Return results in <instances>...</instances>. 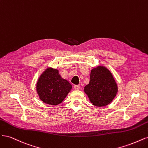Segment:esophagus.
<instances>
[{"label": "esophagus", "mask_w": 148, "mask_h": 148, "mask_svg": "<svg viewBox=\"0 0 148 148\" xmlns=\"http://www.w3.org/2000/svg\"><path fill=\"white\" fill-rule=\"evenodd\" d=\"M79 87L80 86H79V85H75L73 88H74V89H75V90H78V89H79Z\"/></svg>", "instance_id": "34e87169"}]
</instances>
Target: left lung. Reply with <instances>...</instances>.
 I'll return each instance as SVG.
<instances>
[{"label": "left lung", "mask_w": 148, "mask_h": 148, "mask_svg": "<svg viewBox=\"0 0 148 148\" xmlns=\"http://www.w3.org/2000/svg\"><path fill=\"white\" fill-rule=\"evenodd\" d=\"M84 91L92 105L102 107L113 101L118 87L110 71L104 66H97L91 70L90 81Z\"/></svg>", "instance_id": "obj_1"}]
</instances>
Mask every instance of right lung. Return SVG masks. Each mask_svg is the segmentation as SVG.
Returning a JSON list of instances; mask_svg holds the SVG:
<instances>
[{"label": "right lung", "mask_w": 148, "mask_h": 148, "mask_svg": "<svg viewBox=\"0 0 148 148\" xmlns=\"http://www.w3.org/2000/svg\"><path fill=\"white\" fill-rule=\"evenodd\" d=\"M71 88V84L61 77L59 70L51 67L44 71L36 84L39 99L46 104L52 106L60 104Z\"/></svg>", "instance_id": "obj_1"}]
</instances>
